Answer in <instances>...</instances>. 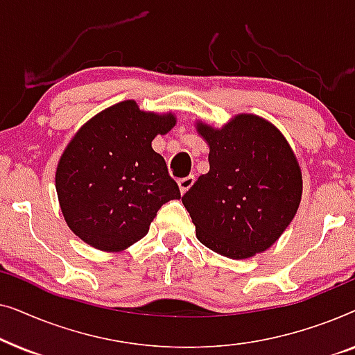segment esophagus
<instances>
[{
	"label": "esophagus",
	"mask_w": 355,
	"mask_h": 355,
	"mask_svg": "<svg viewBox=\"0 0 355 355\" xmlns=\"http://www.w3.org/2000/svg\"><path fill=\"white\" fill-rule=\"evenodd\" d=\"M193 182H196V178H193V176H187V178L179 179V181H178L179 191H181V193H186V192L189 191V189L192 187Z\"/></svg>",
	"instance_id": "1"
}]
</instances>
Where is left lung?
Wrapping results in <instances>:
<instances>
[{
    "label": "left lung",
    "mask_w": 355,
    "mask_h": 355,
    "mask_svg": "<svg viewBox=\"0 0 355 355\" xmlns=\"http://www.w3.org/2000/svg\"><path fill=\"white\" fill-rule=\"evenodd\" d=\"M210 147V171L184 193L197 239L216 254L242 260L265 252L294 220L302 173L281 130L241 113L223 128L197 121Z\"/></svg>",
    "instance_id": "left-lung-1"
}]
</instances>
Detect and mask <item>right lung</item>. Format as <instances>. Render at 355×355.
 <instances>
[{"label":"right lung","instance_id":"obj_1","mask_svg":"<svg viewBox=\"0 0 355 355\" xmlns=\"http://www.w3.org/2000/svg\"><path fill=\"white\" fill-rule=\"evenodd\" d=\"M176 125L173 113L142 111L134 100L100 111L77 130L56 168L62 216L95 249L121 252L142 239L163 203L181 198L158 134Z\"/></svg>","mask_w":355,"mask_h":355}]
</instances>
